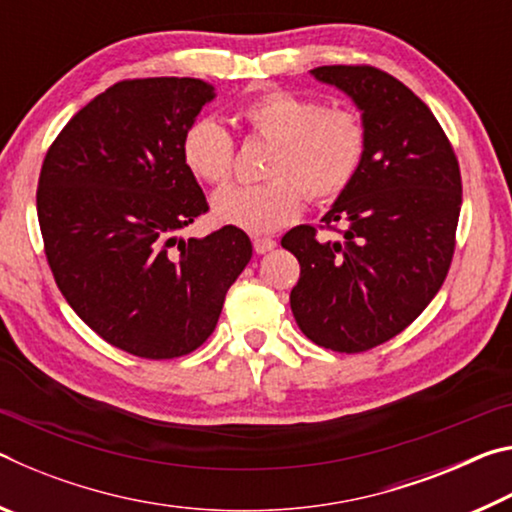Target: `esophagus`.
Returning <instances> with one entry per match:
<instances>
[{
	"label": "esophagus",
	"instance_id": "esophagus-1",
	"mask_svg": "<svg viewBox=\"0 0 512 512\" xmlns=\"http://www.w3.org/2000/svg\"><path fill=\"white\" fill-rule=\"evenodd\" d=\"M253 246H255V253L266 255V253H271V250L277 246V241L271 239V237H255L253 239Z\"/></svg>",
	"mask_w": 512,
	"mask_h": 512
}]
</instances>
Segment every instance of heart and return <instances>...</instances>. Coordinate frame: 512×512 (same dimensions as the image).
<instances>
[{
	"label": "heart",
	"instance_id": "1",
	"mask_svg": "<svg viewBox=\"0 0 512 512\" xmlns=\"http://www.w3.org/2000/svg\"><path fill=\"white\" fill-rule=\"evenodd\" d=\"M239 115L255 135L273 142L266 164L271 180L216 192L212 212L221 223L264 235L296 219L305 192L314 201H332L357 178L366 153V126L357 112L271 90L250 99ZM180 151L189 171L205 183L223 185L232 176L235 142L221 119H194Z\"/></svg>",
	"mask_w": 512,
	"mask_h": 512
}]
</instances>
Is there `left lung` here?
<instances>
[{"label":"left lung","mask_w":512,"mask_h":512,"mask_svg":"<svg viewBox=\"0 0 512 512\" xmlns=\"http://www.w3.org/2000/svg\"><path fill=\"white\" fill-rule=\"evenodd\" d=\"M361 112L366 153L325 223L343 237L318 241L296 225L282 248L300 262L291 311L307 339L363 352L411 325L443 287L461 214V171L431 110L375 67L327 65L309 72Z\"/></svg>","instance_id":"obj_1"}]
</instances>
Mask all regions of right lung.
Listing matches in <instances>:
<instances>
[{
  "mask_svg": "<svg viewBox=\"0 0 512 512\" xmlns=\"http://www.w3.org/2000/svg\"><path fill=\"white\" fill-rule=\"evenodd\" d=\"M214 97L201 79L121 81L69 119L42 164L38 221L58 289L103 341L135 357L203 345L253 257L235 225L178 237L207 212L180 144Z\"/></svg>",
  "mask_w": 512,
  "mask_h": 512,
  "instance_id": "right-lung-1",
  "label": "right lung"
}]
</instances>
